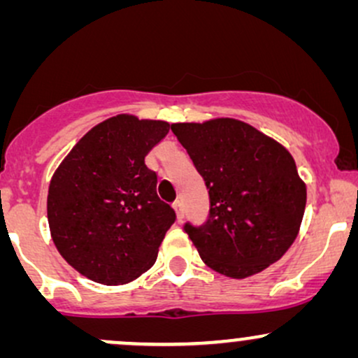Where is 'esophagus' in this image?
Instances as JSON below:
<instances>
[{"label": "esophagus", "instance_id": "obj_1", "mask_svg": "<svg viewBox=\"0 0 358 358\" xmlns=\"http://www.w3.org/2000/svg\"><path fill=\"white\" fill-rule=\"evenodd\" d=\"M173 208L176 212V219H178V222L183 220V203L182 200H176V202L173 203Z\"/></svg>", "mask_w": 358, "mask_h": 358}]
</instances>
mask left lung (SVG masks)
I'll return each instance as SVG.
<instances>
[{
    "label": "left lung",
    "mask_w": 358,
    "mask_h": 358,
    "mask_svg": "<svg viewBox=\"0 0 358 358\" xmlns=\"http://www.w3.org/2000/svg\"><path fill=\"white\" fill-rule=\"evenodd\" d=\"M171 131L208 188L207 222L185 225L205 264L244 279L279 261L298 237L306 205L289 151L232 117L175 122Z\"/></svg>",
    "instance_id": "obj_1"
}]
</instances>
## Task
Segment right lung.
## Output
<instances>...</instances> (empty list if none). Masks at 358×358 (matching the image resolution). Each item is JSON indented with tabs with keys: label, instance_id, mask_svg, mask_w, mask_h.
Masks as SVG:
<instances>
[{
	"label": "right lung",
	"instance_id": "right-lung-1",
	"mask_svg": "<svg viewBox=\"0 0 358 358\" xmlns=\"http://www.w3.org/2000/svg\"><path fill=\"white\" fill-rule=\"evenodd\" d=\"M168 131L166 121L117 114L87 131L53 173L52 241L90 281L126 285L155 264L175 212L156 195L145 156Z\"/></svg>",
	"mask_w": 358,
	"mask_h": 358
}]
</instances>
